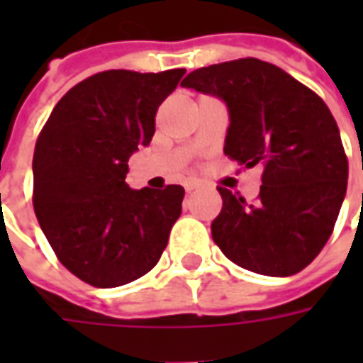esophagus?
Returning a JSON list of instances; mask_svg holds the SVG:
<instances>
[{
  "instance_id": "1",
  "label": "esophagus",
  "mask_w": 363,
  "mask_h": 363,
  "mask_svg": "<svg viewBox=\"0 0 363 363\" xmlns=\"http://www.w3.org/2000/svg\"><path fill=\"white\" fill-rule=\"evenodd\" d=\"M198 186H200V184H198L196 181H190V182H186V184H184V189H186V192H194V190H196Z\"/></svg>"
}]
</instances>
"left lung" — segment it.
Returning a JSON list of instances; mask_svg holds the SVG:
<instances>
[{
	"mask_svg": "<svg viewBox=\"0 0 363 363\" xmlns=\"http://www.w3.org/2000/svg\"><path fill=\"white\" fill-rule=\"evenodd\" d=\"M181 85L225 103V155L264 167L255 204L218 189L223 208L212 221L213 243L251 272L303 270L328 241L346 196L348 161L328 106L284 69L257 58L200 67Z\"/></svg>",
	"mask_w": 363,
	"mask_h": 363,
	"instance_id": "1",
	"label": "left lung"
}]
</instances>
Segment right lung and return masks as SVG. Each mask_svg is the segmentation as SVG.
<instances>
[{
  "mask_svg": "<svg viewBox=\"0 0 363 363\" xmlns=\"http://www.w3.org/2000/svg\"><path fill=\"white\" fill-rule=\"evenodd\" d=\"M184 69L87 77L54 106L33 157L36 220L60 262L95 288L138 280L165 251L184 189L134 190L128 159L147 147L155 112Z\"/></svg>",
  "mask_w": 363,
  "mask_h": 363,
  "instance_id": "obj_1",
  "label": "right lung"
}]
</instances>
